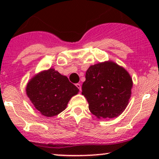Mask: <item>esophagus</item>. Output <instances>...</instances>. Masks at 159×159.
Here are the masks:
<instances>
[{
	"mask_svg": "<svg viewBox=\"0 0 159 159\" xmlns=\"http://www.w3.org/2000/svg\"><path fill=\"white\" fill-rule=\"evenodd\" d=\"M75 86H76V87H78V89H79V90H80V91L81 90V84H76Z\"/></svg>",
	"mask_w": 159,
	"mask_h": 159,
	"instance_id": "esophagus-1",
	"label": "esophagus"
}]
</instances>
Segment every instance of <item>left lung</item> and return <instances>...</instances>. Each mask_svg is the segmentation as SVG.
<instances>
[{
	"mask_svg": "<svg viewBox=\"0 0 159 159\" xmlns=\"http://www.w3.org/2000/svg\"><path fill=\"white\" fill-rule=\"evenodd\" d=\"M82 84V95L89 109L98 118H114L126 107L132 94V79L129 72L113 61L90 66Z\"/></svg>",
	"mask_w": 159,
	"mask_h": 159,
	"instance_id": "8db88e82",
	"label": "left lung"
}]
</instances>
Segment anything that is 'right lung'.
Masks as SVG:
<instances>
[{
    "mask_svg": "<svg viewBox=\"0 0 159 159\" xmlns=\"http://www.w3.org/2000/svg\"><path fill=\"white\" fill-rule=\"evenodd\" d=\"M79 90L54 69L43 71L30 80L26 93L42 115L56 116L64 111L70 98Z\"/></svg>",
    "mask_w": 159,
    "mask_h": 159,
    "instance_id": "1",
    "label": "right lung"
}]
</instances>
